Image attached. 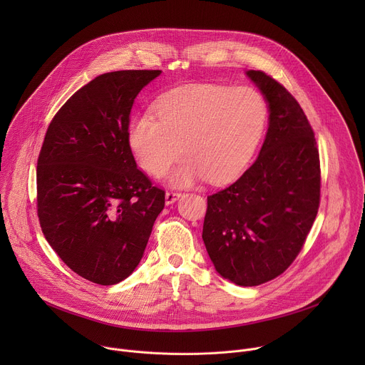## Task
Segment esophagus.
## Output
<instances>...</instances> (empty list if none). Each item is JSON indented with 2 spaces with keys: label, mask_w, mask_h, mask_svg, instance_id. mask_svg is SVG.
Wrapping results in <instances>:
<instances>
[{
  "label": "esophagus",
  "mask_w": 365,
  "mask_h": 365,
  "mask_svg": "<svg viewBox=\"0 0 365 365\" xmlns=\"http://www.w3.org/2000/svg\"><path fill=\"white\" fill-rule=\"evenodd\" d=\"M180 196H182V193H179V192H173V190H169V192H166V203H168V205L175 203Z\"/></svg>",
  "instance_id": "esophagus-1"
}]
</instances>
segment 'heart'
Listing matches in <instances>:
<instances>
[{"label":"heart","instance_id":"heart-1","mask_svg":"<svg viewBox=\"0 0 365 365\" xmlns=\"http://www.w3.org/2000/svg\"><path fill=\"white\" fill-rule=\"evenodd\" d=\"M158 117L144 113L128 130L138 163L159 178L179 158L170 182L189 186L205 178L224 183L248 163L266 123V102L250 88L192 83L168 92L155 106Z\"/></svg>","mask_w":365,"mask_h":365}]
</instances>
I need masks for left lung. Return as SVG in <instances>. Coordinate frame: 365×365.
<instances>
[{
	"mask_svg": "<svg viewBox=\"0 0 365 365\" xmlns=\"http://www.w3.org/2000/svg\"><path fill=\"white\" fill-rule=\"evenodd\" d=\"M247 76L269 106L267 134L251 168L207 196L202 240L224 279L258 286L300 252L318 214L321 168L314 130L293 95L262 71Z\"/></svg>",
	"mask_w": 365,
	"mask_h": 365,
	"instance_id": "1",
	"label": "left lung"
}]
</instances>
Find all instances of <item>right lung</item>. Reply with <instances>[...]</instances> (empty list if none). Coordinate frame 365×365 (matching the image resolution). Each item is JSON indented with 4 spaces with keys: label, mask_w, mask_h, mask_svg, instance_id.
Segmentation results:
<instances>
[{
    "label": "right lung",
    "mask_w": 365,
    "mask_h": 365,
    "mask_svg": "<svg viewBox=\"0 0 365 365\" xmlns=\"http://www.w3.org/2000/svg\"><path fill=\"white\" fill-rule=\"evenodd\" d=\"M160 73L96 76L51 120L38 154L41 231L69 269L96 284H117L135 270L165 207V190L137 169L128 143L134 99Z\"/></svg>",
    "instance_id": "obj_1"
}]
</instances>
